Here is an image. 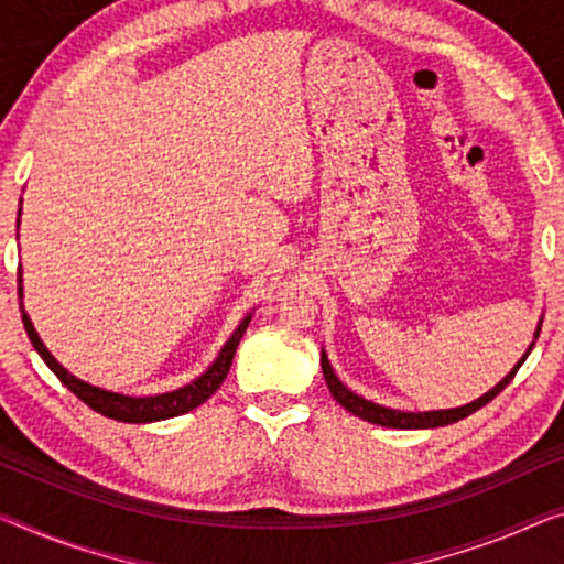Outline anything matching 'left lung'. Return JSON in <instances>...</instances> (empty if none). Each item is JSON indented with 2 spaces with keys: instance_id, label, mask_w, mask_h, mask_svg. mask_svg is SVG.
Segmentation results:
<instances>
[{
  "instance_id": "left-lung-1",
  "label": "left lung",
  "mask_w": 564,
  "mask_h": 564,
  "mask_svg": "<svg viewBox=\"0 0 564 564\" xmlns=\"http://www.w3.org/2000/svg\"><path fill=\"white\" fill-rule=\"evenodd\" d=\"M540 327H542V319L540 325H536L534 330V340L540 337ZM534 340L530 348H527V352L519 358L517 366L507 372L505 378L499 380L497 386L491 388V391L484 393L481 398H476V401L466 403V405H458V409H441V411H421V413H413V411H395V409H388V405H380V403H372L368 401V398L358 395L355 391H350L348 386L343 383L340 378L335 376V370L330 366V360H327V352L323 348V352H319V366H323V376H325V383L327 388H330V393L337 403L343 405L345 411H350L352 415H358V419L368 421V423H376V426H386V429H438V426H448V423H456L466 419V415H471L474 411H479L481 405H487L491 398H497L505 388L509 386V380L514 378V372L522 368V362L527 360V355L532 352L534 348Z\"/></svg>"
}]
</instances>
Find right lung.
<instances>
[{"label":"right lung","mask_w":564,"mask_h":564,"mask_svg":"<svg viewBox=\"0 0 564 564\" xmlns=\"http://www.w3.org/2000/svg\"><path fill=\"white\" fill-rule=\"evenodd\" d=\"M17 214L22 216V202H20V212H17ZM17 227H20V219H17ZM17 282H20V288H17V290H20V300H22L24 297V292H22V264H20V272H17ZM20 307H22L24 330H28L32 348L40 352V358L47 362V368L59 378V383H63L67 391H73L83 403H88L93 411L108 415V419H112V421H123V423L166 421V419H173V415L194 411L196 405L209 401V398L216 393V388L224 383V378H227L241 335L247 333L249 323H252V312H249V315L237 325V330L229 335V340L224 343V348L219 350V355H216L212 366L206 368L202 376L194 378L192 383L181 386V388H176V391H169V393L128 395V393L106 391V388L93 386V383H88V380L73 376V372L67 370L63 362H57L55 355L47 350V345L42 343V337L37 335V330H34L32 319H30L28 310H24L22 302H20Z\"/></svg>","instance_id":"1"}]
</instances>
